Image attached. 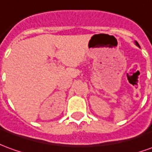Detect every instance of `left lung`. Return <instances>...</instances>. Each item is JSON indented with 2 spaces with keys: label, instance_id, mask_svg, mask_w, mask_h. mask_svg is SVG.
Masks as SVG:
<instances>
[{
  "label": "left lung",
  "instance_id": "obj_1",
  "mask_svg": "<svg viewBox=\"0 0 152 152\" xmlns=\"http://www.w3.org/2000/svg\"><path fill=\"white\" fill-rule=\"evenodd\" d=\"M136 44H137V46H139V44H138V43H137V42H136Z\"/></svg>",
  "mask_w": 152,
  "mask_h": 152
}]
</instances>
